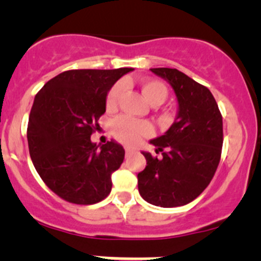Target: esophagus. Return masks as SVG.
I'll use <instances>...</instances> for the list:
<instances>
[{
  "label": "esophagus",
  "mask_w": 261,
  "mask_h": 261,
  "mask_svg": "<svg viewBox=\"0 0 261 261\" xmlns=\"http://www.w3.org/2000/svg\"><path fill=\"white\" fill-rule=\"evenodd\" d=\"M125 151H126V156H128V155H131L134 151H135V149H133V147L126 146V147H125Z\"/></svg>",
  "instance_id": "esophagus-1"
}]
</instances>
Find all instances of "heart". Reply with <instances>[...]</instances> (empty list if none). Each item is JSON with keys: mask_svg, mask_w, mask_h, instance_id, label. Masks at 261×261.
Here are the masks:
<instances>
[{"mask_svg": "<svg viewBox=\"0 0 261 261\" xmlns=\"http://www.w3.org/2000/svg\"><path fill=\"white\" fill-rule=\"evenodd\" d=\"M141 91L147 101L154 106L164 103L168 98V88L164 83L159 81H146L141 84ZM125 92V83L117 82L110 88L109 93L106 96V107L109 111H114L118 107L122 94ZM112 135L116 140L120 143L134 145L140 141L141 138L150 135L151 133V126L146 121L136 120L130 116H120L112 122Z\"/></svg>", "mask_w": 261, "mask_h": 261, "instance_id": "obj_1", "label": "heart"}]
</instances>
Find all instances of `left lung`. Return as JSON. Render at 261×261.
<instances>
[{
	"label": "left lung",
	"mask_w": 261,
	"mask_h": 261,
	"mask_svg": "<svg viewBox=\"0 0 261 261\" xmlns=\"http://www.w3.org/2000/svg\"><path fill=\"white\" fill-rule=\"evenodd\" d=\"M177 96V120L165 135L150 143L156 154L143 152L146 167L138 174L141 197L160 207H178L196 199L212 180L223 143L222 115L207 87L174 68H154Z\"/></svg>",
	"instance_id": "obj_1"
}]
</instances>
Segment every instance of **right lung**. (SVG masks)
<instances>
[{"mask_svg": "<svg viewBox=\"0 0 261 261\" xmlns=\"http://www.w3.org/2000/svg\"><path fill=\"white\" fill-rule=\"evenodd\" d=\"M131 70H65L36 93L28 123L31 160L49 189L69 203H98L111 192L125 150L115 141L98 147L91 135L106 112L107 92Z\"/></svg>", "mask_w": 261, "mask_h": 261, "instance_id": "1", "label": "right lung"}]
</instances>
